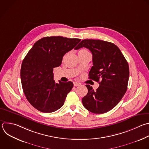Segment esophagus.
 I'll return each mask as SVG.
<instances>
[{
  "instance_id": "obj_1",
  "label": "esophagus",
  "mask_w": 149,
  "mask_h": 149,
  "mask_svg": "<svg viewBox=\"0 0 149 149\" xmlns=\"http://www.w3.org/2000/svg\"><path fill=\"white\" fill-rule=\"evenodd\" d=\"M81 85L80 83L79 82H74V86H79Z\"/></svg>"
}]
</instances>
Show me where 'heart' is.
Instances as JSON below:
<instances>
[{"label":"heart","instance_id":"1","mask_svg":"<svg viewBox=\"0 0 149 149\" xmlns=\"http://www.w3.org/2000/svg\"><path fill=\"white\" fill-rule=\"evenodd\" d=\"M85 51H86V49H81V50H79V52H85Z\"/></svg>","mask_w":149,"mask_h":149}]
</instances>
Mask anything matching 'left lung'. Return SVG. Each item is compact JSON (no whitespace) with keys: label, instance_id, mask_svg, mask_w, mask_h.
<instances>
[{"label":"left lung","instance_id":"1","mask_svg":"<svg viewBox=\"0 0 149 149\" xmlns=\"http://www.w3.org/2000/svg\"><path fill=\"white\" fill-rule=\"evenodd\" d=\"M82 47L89 49L92 54L93 66L89 72V78L96 82L101 81L96 91L86 85L88 91L82 99V104L92 113H106L118 105L127 91L128 63L113 43L86 39L82 40L75 49Z\"/></svg>","mask_w":149,"mask_h":149}]
</instances>
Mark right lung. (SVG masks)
<instances>
[{"label":"right lung","mask_w":149,"mask_h":149,"mask_svg":"<svg viewBox=\"0 0 149 149\" xmlns=\"http://www.w3.org/2000/svg\"><path fill=\"white\" fill-rule=\"evenodd\" d=\"M80 41L61 36L43 37L26 56L20 71L22 85L27 101L38 111L51 113L64 105L73 83H56L53 68L61 64L64 54L76 48Z\"/></svg>","instance_id":"add662e5"}]
</instances>
